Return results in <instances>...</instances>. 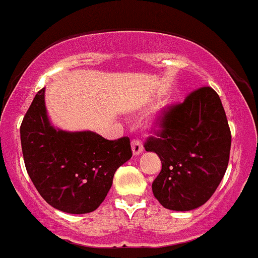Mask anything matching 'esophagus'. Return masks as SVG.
I'll return each mask as SVG.
<instances>
[{"label": "esophagus", "instance_id": "1", "mask_svg": "<svg viewBox=\"0 0 258 258\" xmlns=\"http://www.w3.org/2000/svg\"><path fill=\"white\" fill-rule=\"evenodd\" d=\"M132 149H133V153H134L135 156L140 155V153L144 151L143 143H141L139 139H134V140L132 141Z\"/></svg>", "mask_w": 258, "mask_h": 258}]
</instances>
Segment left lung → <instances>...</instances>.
<instances>
[{"label": "left lung", "mask_w": 258, "mask_h": 258, "mask_svg": "<svg viewBox=\"0 0 258 258\" xmlns=\"http://www.w3.org/2000/svg\"><path fill=\"white\" fill-rule=\"evenodd\" d=\"M156 137L146 151L160 156L162 169L152 191L168 210L202 206L218 187L229 162L231 134L218 94L210 86L190 92L184 102L166 107L158 115Z\"/></svg>", "instance_id": "8db88e82"}]
</instances>
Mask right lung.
I'll return each mask as SVG.
<instances>
[{"label": "right lung", "mask_w": 258, "mask_h": 258, "mask_svg": "<svg viewBox=\"0 0 258 258\" xmlns=\"http://www.w3.org/2000/svg\"><path fill=\"white\" fill-rule=\"evenodd\" d=\"M25 168L42 199L62 212L82 215L102 204L115 170L130 160V139L107 140L94 132L69 133L50 124L45 88L20 125Z\"/></svg>", "instance_id": "1"}]
</instances>
